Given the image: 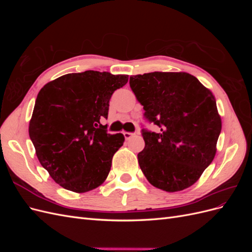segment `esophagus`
<instances>
[{
  "mask_svg": "<svg viewBox=\"0 0 252 252\" xmlns=\"http://www.w3.org/2000/svg\"><path fill=\"white\" fill-rule=\"evenodd\" d=\"M123 134H124V136H125V139H126V140H130L131 138H133V136L135 135V133H132V132H127V131H125Z\"/></svg>",
  "mask_w": 252,
  "mask_h": 252,
  "instance_id": "34e87169",
  "label": "esophagus"
}]
</instances>
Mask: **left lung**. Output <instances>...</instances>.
<instances>
[{"label": "left lung", "mask_w": 252, "mask_h": 252, "mask_svg": "<svg viewBox=\"0 0 252 252\" xmlns=\"http://www.w3.org/2000/svg\"><path fill=\"white\" fill-rule=\"evenodd\" d=\"M129 84L145 117L161 128L142 131L138 159L145 177L167 192L192 186L217 154L222 120L215 95L187 72L132 75Z\"/></svg>", "instance_id": "1"}]
</instances>
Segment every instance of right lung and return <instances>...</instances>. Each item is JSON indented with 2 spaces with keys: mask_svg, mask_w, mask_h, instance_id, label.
Masks as SVG:
<instances>
[{
  "mask_svg": "<svg viewBox=\"0 0 252 252\" xmlns=\"http://www.w3.org/2000/svg\"><path fill=\"white\" fill-rule=\"evenodd\" d=\"M127 82V74L87 70L64 74L40 90L29 136L41 165L60 186L83 193L107 179L125 138L107 133L101 120L108 117L114 90Z\"/></svg>",
  "mask_w": 252,
  "mask_h": 252,
  "instance_id": "obj_1",
  "label": "right lung"
}]
</instances>
